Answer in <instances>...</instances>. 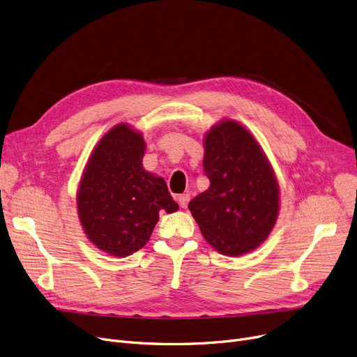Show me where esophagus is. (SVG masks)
<instances>
[{
  "label": "esophagus",
  "mask_w": 357,
  "mask_h": 357,
  "mask_svg": "<svg viewBox=\"0 0 357 357\" xmlns=\"http://www.w3.org/2000/svg\"><path fill=\"white\" fill-rule=\"evenodd\" d=\"M178 202H179V205L182 208H185L186 205H188V202H190V194H182V195H179L178 197Z\"/></svg>",
  "instance_id": "obj_1"
}]
</instances>
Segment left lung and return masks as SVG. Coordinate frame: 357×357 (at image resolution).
<instances>
[{
  "label": "left lung",
  "mask_w": 357,
  "mask_h": 357,
  "mask_svg": "<svg viewBox=\"0 0 357 357\" xmlns=\"http://www.w3.org/2000/svg\"><path fill=\"white\" fill-rule=\"evenodd\" d=\"M205 192L188 208L210 245L226 256H241L271 234L279 213V185L273 169L250 131L222 120L205 133Z\"/></svg>",
  "instance_id": "8db88e82"
}]
</instances>
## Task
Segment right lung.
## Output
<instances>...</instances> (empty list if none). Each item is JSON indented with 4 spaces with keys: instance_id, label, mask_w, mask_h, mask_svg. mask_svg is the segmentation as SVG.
<instances>
[{
    "instance_id": "1",
    "label": "right lung",
    "mask_w": 357,
    "mask_h": 357,
    "mask_svg": "<svg viewBox=\"0 0 357 357\" xmlns=\"http://www.w3.org/2000/svg\"><path fill=\"white\" fill-rule=\"evenodd\" d=\"M143 135L117 124L98 142L86 162L77 194L86 237L109 256L126 257L149 241L159 211H178L163 178L144 171Z\"/></svg>"
}]
</instances>
